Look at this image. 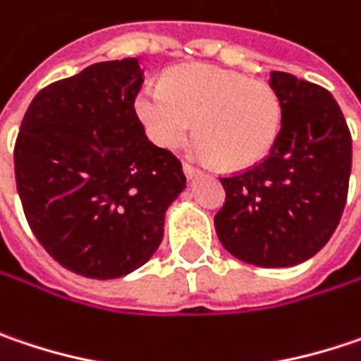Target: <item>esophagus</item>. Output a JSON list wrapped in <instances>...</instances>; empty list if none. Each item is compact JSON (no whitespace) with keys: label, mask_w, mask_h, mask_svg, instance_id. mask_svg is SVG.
Masks as SVG:
<instances>
[{"label":"esophagus","mask_w":361,"mask_h":361,"mask_svg":"<svg viewBox=\"0 0 361 361\" xmlns=\"http://www.w3.org/2000/svg\"><path fill=\"white\" fill-rule=\"evenodd\" d=\"M183 172H185L189 178H193L197 174H201V168L193 166V164H189V162H183Z\"/></svg>","instance_id":"esophagus-1"}]
</instances>
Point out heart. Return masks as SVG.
Listing matches in <instances>:
<instances>
[{
    "label": "heart",
    "instance_id": "1",
    "mask_svg": "<svg viewBox=\"0 0 361 361\" xmlns=\"http://www.w3.org/2000/svg\"><path fill=\"white\" fill-rule=\"evenodd\" d=\"M135 109L162 147L180 145L195 121L199 152L224 168L263 160L281 129V102L269 84L214 65H183L164 86L145 84Z\"/></svg>",
    "mask_w": 361,
    "mask_h": 361
}]
</instances>
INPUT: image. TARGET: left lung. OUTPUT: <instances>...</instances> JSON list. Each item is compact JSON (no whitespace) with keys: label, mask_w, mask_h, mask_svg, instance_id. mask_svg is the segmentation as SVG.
Here are the masks:
<instances>
[{"label":"left lung","mask_w":361,"mask_h":361,"mask_svg":"<svg viewBox=\"0 0 361 361\" xmlns=\"http://www.w3.org/2000/svg\"><path fill=\"white\" fill-rule=\"evenodd\" d=\"M281 129L255 166L221 176V245L257 267H292L329 243L348 201L351 133L331 92L271 71Z\"/></svg>","instance_id":"left-lung-1"}]
</instances>
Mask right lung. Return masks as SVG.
I'll return each mask as SVG.
<instances>
[{"label":"right lung","instance_id":"1","mask_svg":"<svg viewBox=\"0 0 361 361\" xmlns=\"http://www.w3.org/2000/svg\"><path fill=\"white\" fill-rule=\"evenodd\" d=\"M135 57L102 61L35 96L13 145L16 187L42 248L90 279L123 277L156 252L180 160L147 140L135 113Z\"/></svg>","mask_w":361,"mask_h":361}]
</instances>
